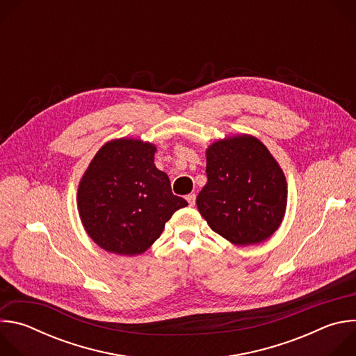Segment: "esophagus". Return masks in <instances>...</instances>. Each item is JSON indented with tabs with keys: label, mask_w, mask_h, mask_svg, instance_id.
<instances>
[{
	"label": "esophagus",
	"mask_w": 356,
	"mask_h": 356,
	"mask_svg": "<svg viewBox=\"0 0 356 356\" xmlns=\"http://www.w3.org/2000/svg\"><path fill=\"white\" fill-rule=\"evenodd\" d=\"M186 200L188 201V206H190V207H194V204H195V194H194V193L187 194V195H186Z\"/></svg>",
	"instance_id": "obj_1"
}]
</instances>
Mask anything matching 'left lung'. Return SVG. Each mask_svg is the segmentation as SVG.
Instances as JSON below:
<instances>
[{
    "mask_svg": "<svg viewBox=\"0 0 356 356\" xmlns=\"http://www.w3.org/2000/svg\"><path fill=\"white\" fill-rule=\"evenodd\" d=\"M207 184L197 209L211 229L241 246L261 243L279 228L287 183L279 163L255 136L236 135L207 149Z\"/></svg>",
    "mask_w": 356,
    "mask_h": 356,
    "instance_id": "8db88e82",
    "label": "left lung"
}]
</instances>
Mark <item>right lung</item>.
Instances as JSON below:
<instances>
[{"label":"right lung","mask_w":356,"mask_h":356,"mask_svg":"<svg viewBox=\"0 0 356 356\" xmlns=\"http://www.w3.org/2000/svg\"><path fill=\"white\" fill-rule=\"evenodd\" d=\"M155 145L115 139L101 147L83 175L77 206L88 236L107 252L134 257L162 234L187 201L172 193L155 163Z\"/></svg>","instance_id":"add662e5"}]
</instances>
